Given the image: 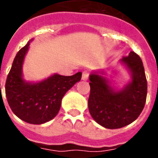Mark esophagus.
Returning <instances> with one entry per match:
<instances>
[{
  "label": "esophagus",
  "instance_id": "esophagus-1",
  "mask_svg": "<svg viewBox=\"0 0 158 158\" xmlns=\"http://www.w3.org/2000/svg\"><path fill=\"white\" fill-rule=\"evenodd\" d=\"M89 74L88 71H84L83 74H82V79L84 80V81H86V80L89 79Z\"/></svg>",
  "mask_w": 158,
  "mask_h": 158
}]
</instances>
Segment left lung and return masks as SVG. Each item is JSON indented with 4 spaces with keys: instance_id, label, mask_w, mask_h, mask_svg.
Segmentation results:
<instances>
[{
    "instance_id": "8db88e82",
    "label": "left lung",
    "mask_w": 158,
    "mask_h": 158,
    "mask_svg": "<svg viewBox=\"0 0 158 158\" xmlns=\"http://www.w3.org/2000/svg\"><path fill=\"white\" fill-rule=\"evenodd\" d=\"M127 69L130 81L118 89L106 77L104 70L89 74V110L95 122L103 127L116 129L138 118L146 103L148 83L141 58L131 51L119 60Z\"/></svg>"
}]
</instances>
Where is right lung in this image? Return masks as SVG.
I'll use <instances>...</instances> for the list:
<instances>
[{"instance_id":"1","label":"right lung","mask_w":158,"mask_h":158,"mask_svg":"<svg viewBox=\"0 0 158 158\" xmlns=\"http://www.w3.org/2000/svg\"><path fill=\"white\" fill-rule=\"evenodd\" d=\"M32 40L15 55L6 82V95L10 108L19 118L31 124H42L57 115L64 95L80 81L82 73L72 76L54 74L41 81H26L23 64Z\"/></svg>"}]
</instances>
